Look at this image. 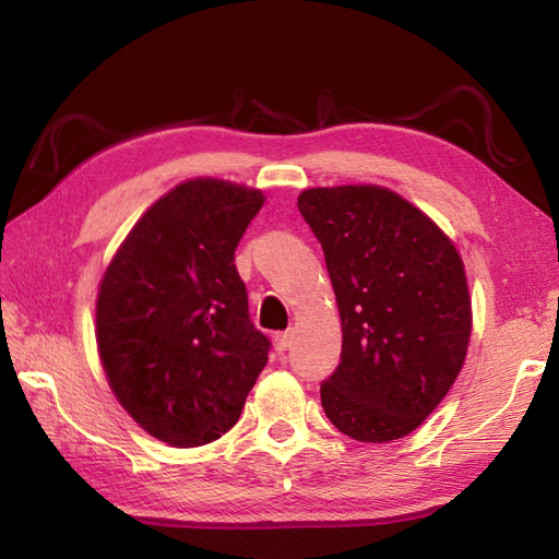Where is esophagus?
<instances>
[{
    "instance_id": "obj_1",
    "label": "esophagus",
    "mask_w": 559,
    "mask_h": 559,
    "mask_svg": "<svg viewBox=\"0 0 559 559\" xmlns=\"http://www.w3.org/2000/svg\"><path fill=\"white\" fill-rule=\"evenodd\" d=\"M290 346H293V331H283V334L276 336V350H278V353L288 350Z\"/></svg>"
}]
</instances>
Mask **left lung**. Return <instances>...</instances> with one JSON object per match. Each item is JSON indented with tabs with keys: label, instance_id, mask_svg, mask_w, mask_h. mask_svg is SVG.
<instances>
[{
	"label": "left lung",
	"instance_id": "8db88e82",
	"mask_svg": "<svg viewBox=\"0 0 559 559\" xmlns=\"http://www.w3.org/2000/svg\"><path fill=\"white\" fill-rule=\"evenodd\" d=\"M336 293L341 362L322 382L326 418L358 442L413 432L454 384L471 338L463 261L449 237L384 187L298 197Z\"/></svg>",
	"mask_w": 559,
	"mask_h": 559
}]
</instances>
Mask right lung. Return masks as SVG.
<instances>
[{
	"label": "right lung",
	"mask_w": 559,
	"mask_h": 559,
	"mask_svg": "<svg viewBox=\"0 0 559 559\" xmlns=\"http://www.w3.org/2000/svg\"><path fill=\"white\" fill-rule=\"evenodd\" d=\"M264 197L189 180L153 204L105 271L96 334L117 401L160 442L201 447L237 423L269 360L235 247Z\"/></svg>",
	"instance_id": "right-lung-1"
}]
</instances>
